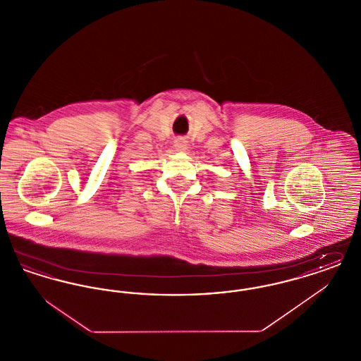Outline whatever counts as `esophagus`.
<instances>
[{
	"label": "esophagus",
	"instance_id": "1",
	"mask_svg": "<svg viewBox=\"0 0 361 361\" xmlns=\"http://www.w3.org/2000/svg\"><path fill=\"white\" fill-rule=\"evenodd\" d=\"M187 140H184V139H177L176 142H174V149H176V152H185L187 150Z\"/></svg>",
	"mask_w": 361,
	"mask_h": 361
}]
</instances>
